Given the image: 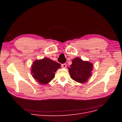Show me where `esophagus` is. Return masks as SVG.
Here are the masks:
<instances>
[{
  "mask_svg": "<svg viewBox=\"0 0 122 122\" xmlns=\"http://www.w3.org/2000/svg\"><path fill=\"white\" fill-rule=\"evenodd\" d=\"M61 67L62 68H66V64H61Z\"/></svg>",
  "mask_w": 122,
  "mask_h": 122,
  "instance_id": "34e87169",
  "label": "esophagus"
}]
</instances>
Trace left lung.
<instances>
[{
    "mask_svg": "<svg viewBox=\"0 0 122 122\" xmlns=\"http://www.w3.org/2000/svg\"><path fill=\"white\" fill-rule=\"evenodd\" d=\"M92 69L93 64L91 62L76 57L72 61L69 71L72 79L76 82L84 83L91 76Z\"/></svg>",
    "mask_w": 122,
    "mask_h": 122,
    "instance_id": "1",
    "label": "left lung"
}]
</instances>
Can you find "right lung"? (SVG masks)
<instances>
[{"label":"right lung","instance_id":"obj_1","mask_svg":"<svg viewBox=\"0 0 122 122\" xmlns=\"http://www.w3.org/2000/svg\"><path fill=\"white\" fill-rule=\"evenodd\" d=\"M61 67V64L48 58L37 60L31 67V73L34 78L40 84H45L52 80L55 72Z\"/></svg>","mask_w":122,"mask_h":122}]
</instances>
